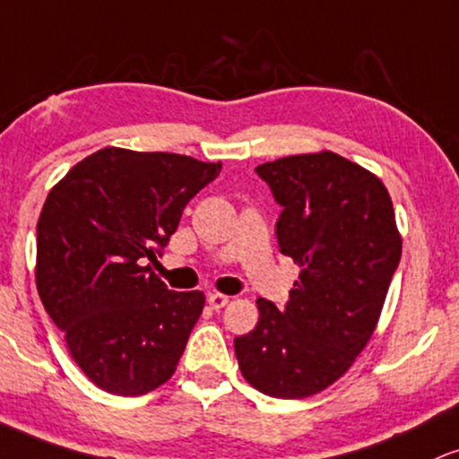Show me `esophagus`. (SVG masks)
I'll return each mask as SVG.
<instances>
[{
  "instance_id": "esophagus-1",
  "label": "esophagus",
  "mask_w": 459,
  "mask_h": 459,
  "mask_svg": "<svg viewBox=\"0 0 459 459\" xmlns=\"http://www.w3.org/2000/svg\"><path fill=\"white\" fill-rule=\"evenodd\" d=\"M207 301H209V306L213 307V310H222L226 303H229V297L222 295V292H209Z\"/></svg>"
}]
</instances>
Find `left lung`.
Here are the masks:
<instances>
[{"label":"left lung","mask_w":459,"mask_h":459,"mask_svg":"<svg viewBox=\"0 0 459 459\" xmlns=\"http://www.w3.org/2000/svg\"><path fill=\"white\" fill-rule=\"evenodd\" d=\"M282 205L280 252L301 267L282 312L256 299L258 323L235 338L244 378L264 395L301 400L344 377L377 329L402 235L383 181L333 152L256 167Z\"/></svg>","instance_id":"left-lung-1"}]
</instances>
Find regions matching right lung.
Instances as JSON below:
<instances>
[{
  "instance_id": "add662e5",
  "label": "right lung",
  "mask_w": 459,
  "mask_h": 459,
  "mask_svg": "<svg viewBox=\"0 0 459 459\" xmlns=\"http://www.w3.org/2000/svg\"><path fill=\"white\" fill-rule=\"evenodd\" d=\"M220 170L222 162L179 153L104 147L48 192L38 295L76 366L107 394L145 395L175 374L205 295L169 290L145 261H156Z\"/></svg>"
}]
</instances>
